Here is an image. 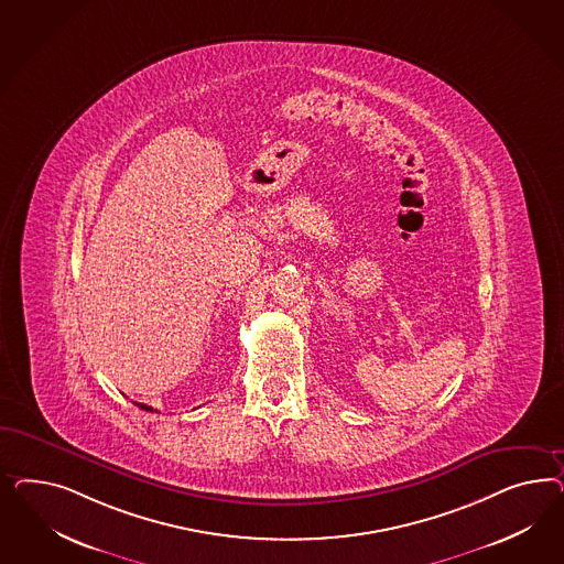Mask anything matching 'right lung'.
Returning <instances> with one entry per match:
<instances>
[{"label": "right lung", "instance_id": "add662e5", "mask_svg": "<svg viewBox=\"0 0 564 564\" xmlns=\"http://www.w3.org/2000/svg\"><path fill=\"white\" fill-rule=\"evenodd\" d=\"M138 408H140V410H144V411H153V408H151V405H144V403H137Z\"/></svg>", "mask_w": 564, "mask_h": 564}]
</instances>
